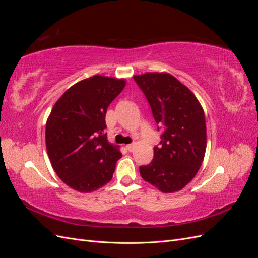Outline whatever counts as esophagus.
<instances>
[{
	"label": "esophagus",
	"instance_id": "1",
	"mask_svg": "<svg viewBox=\"0 0 258 258\" xmlns=\"http://www.w3.org/2000/svg\"><path fill=\"white\" fill-rule=\"evenodd\" d=\"M126 148L129 152H132V151H134V148H135V144H128V145H126Z\"/></svg>",
	"mask_w": 258,
	"mask_h": 258
}]
</instances>
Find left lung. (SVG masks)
Here are the masks:
<instances>
[{"label": "left lung", "mask_w": 258, "mask_h": 258, "mask_svg": "<svg viewBox=\"0 0 258 258\" xmlns=\"http://www.w3.org/2000/svg\"><path fill=\"white\" fill-rule=\"evenodd\" d=\"M134 79L162 127L153 161L140 174L162 192L181 190L197 174L205 158L207 128L204 108L196 96L173 75L145 73ZM159 129V127H158Z\"/></svg>", "instance_id": "left-lung-1"}]
</instances>
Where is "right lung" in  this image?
I'll use <instances>...</instances> for the list:
<instances>
[{
    "instance_id": "1",
    "label": "right lung",
    "mask_w": 258,
    "mask_h": 258,
    "mask_svg": "<svg viewBox=\"0 0 258 258\" xmlns=\"http://www.w3.org/2000/svg\"><path fill=\"white\" fill-rule=\"evenodd\" d=\"M126 81L93 75L70 87L46 122V148L54 172L72 189L91 192L113 177L121 157L107 141L105 115Z\"/></svg>"
}]
</instances>
